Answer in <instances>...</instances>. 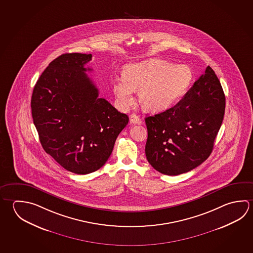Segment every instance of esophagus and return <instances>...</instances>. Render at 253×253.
I'll return each instance as SVG.
<instances>
[{
	"label": "esophagus",
	"instance_id": "obj_1",
	"mask_svg": "<svg viewBox=\"0 0 253 253\" xmlns=\"http://www.w3.org/2000/svg\"><path fill=\"white\" fill-rule=\"evenodd\" d=\"M129 122H130V124H133V125L139 124V123H140V118H139V116H137V115L132 114V115L129 116Z\"/></svg>",
	"mask_w": 253,
	"mask_h": 253
}]
</instances>
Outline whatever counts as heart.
Listing matches in <instances>:
<instances>
[{
  "instance_id": "obj_1",
  "label": "heart",
  "mask_w": 253,
  "mask_h": 253,
  "mask_svg": "<svg viewBox=\"0 0 253 253\" xmlns=\"http://www.w3.org/2000/svg\"><path fill=\"white\" fill-rule=\"evenodd\" d=\"M194 78L190 67L160 58H150L125 67L124 76L113 80V91L116 103L127 109L135 102L134 93L144 110L162 111L187 92Z\"/></svg>"
}]
</instances>
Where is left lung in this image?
<instances>
[{"mask_svg": "<svg viewBox=\"0 0 253 253\" xmlns=\"http://www.w3.org/2000/svg\"><path fill=\"white\" fill-rule=\"evenodd\" d=\"M225 106L221 84L208 66L179 102L145 119L146 156L152 167L176 176L203 164L212 152Z\"/></svg>", "mask_w": 253, "mask_h": 253, "instance_id": "8db88e82", "label": "left lung"}]
</instances>
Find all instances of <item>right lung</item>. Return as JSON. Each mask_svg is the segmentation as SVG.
I'll list each match as a JSON object with an SVG mask.
<instances>
[{
	"instance_id": "right-lung-1",
	"label": "right lung",
	"mask_w": 253,
	"mask_h": 253,
	"mask_svg": "<svg viewBox=\"0 0 253 253\" xmlns=\"http://www.w3.org/2000/svg\"><path fill=\"white\" fill-rule=\"evenodd\" d=\"M91 54H62L33 90L32 116L45 152L76 174L98 170L112 154L128 117L117 111L86 75Z\"/></svg>"
}]
</instances>
